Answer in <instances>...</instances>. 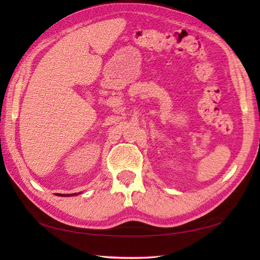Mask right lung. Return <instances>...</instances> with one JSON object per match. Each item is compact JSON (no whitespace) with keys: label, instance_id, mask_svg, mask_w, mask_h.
<instances>
[{"label":"right lung","instance_id":"obj_1","mask_svg":"<svg viewBox=\"0 0 260 260\" xmlns=\"http://www.w3.org/2000/svg\"><path fill=\"white\" fill-rule=\"evenodd\" d=\"M57 195H58V196H65V197H67V196H74V195H78V193L76 192V193H57Z\"/></svg>","mask_w":260,"mask_h":260}]
</instances>
